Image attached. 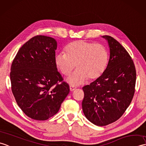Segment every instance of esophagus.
I'll return each mask as SVG.
<instances>
[{
    "instance_id": "34e87169",
    "label": "esophagus",
    "mask_w": 146,
    "mask_h": 146,
    "mask_svg": "<svg viewBox=\"0 0 146 146\" xmlns=\"http://www.w3.org/2000/svg\"><path fill=\"white\" fill-rule=\"evenodd\" d=\"M75 90H76V87L73 86H70V90L71 91H74Z\"/></svg>"
}]
</instances>
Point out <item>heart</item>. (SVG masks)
<instances>
[{"label":"heart","instance_id":"obj_1","mask_svg":"<svg viewBox=\"0 0 146 146\" xmlns=\"http://www.w3.org/2000/svg\"><path fill=\"white\" fill-rule=\"evenodd\" d=\"M65 52V53H56L54 62L65 76H68L76 65L77 70L66 80L72 85H79L87 79L96 80L102 76L106 69L108 53L101 44L78 40L67 45Z\"/></svg>","mask_w":146,"mask_h":146}]
</instances>
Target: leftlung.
I'll return each instance as SVG.
<instances>
[{"label":"left lung","mask_w":146,"mask_h":146,"mask_svg":"<svg viewBox=\"0 0 146 146\" xmlns=\"http://www.w3.org/2000/svg\"><path fill=\"white\" fill-rule=\"evenodd\" d=\"M110 58L106 68L99 78L83 88L82 109L91 123L106 126L121 117L134 94L136 72L127 51L116 40L108 35Z\"/></svg>","instance_id":"8db88e82"}]
</instances>
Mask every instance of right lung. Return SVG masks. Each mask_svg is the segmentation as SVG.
I'll use <instances>...</instances> for the list:
<instances>
[{
    "instance_id": "obj_1",
    "label": "right lung",
    "mask_w": 146,
    "mask_h": 146,
    "mask_svg": "<svg viewBox=\"0 0 146 146\" xmlns=\"http://www.w3.org/2000/svg\"><path fill=\"white\" fill-rule=\"evenodd\" d=\"M57 42L37 35L30 39L13 60L11 76L16 102L27 116L45 121L56 114L70 92L54 62Z\"/></svg>"
}]
</instances>
